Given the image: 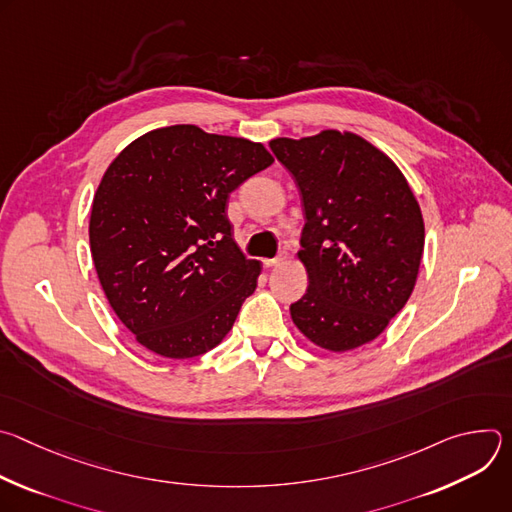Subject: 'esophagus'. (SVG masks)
Wrapping results in <instances>:
<instances>
[{
    "label": "esophagus",
    "instance_id": "esophagus-1",
    "mask_svg": "<svg viewBox=\"0 0 512 512\" xmlns=\"http://www.w3.org/2000/svg\"><path fill=\"white\" fill-rule=\"evenodd\" d=\"M283 259H285V255L281 253V255H277V257H271V259H263V265L269 269V267H277L279 263H283Z\"/></svg>",
    "mask_w": 512,
    "mask_h": 512
}]
</instances>
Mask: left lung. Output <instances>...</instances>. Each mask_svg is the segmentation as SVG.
<instances>
[{
	"label": "left lung",
	"mask_w": 512,
	"mask_h": 512,
	"mask_svg": "<svg viewBox=\"0 0 512 512\" xmlns=\"http://www.w3.org/2000/svg\"><path fill=\"white\" fill-rule=\"evenodd\" d=\"M296 178L310 285L289 306L316 346L344 352L375 340L407 304L425 243L421 208L395 162L350 131L269 141Z\"/></svg>",
	"instance_id": "left-lung-1"
}]
</instances>
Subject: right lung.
I'll return each mask as SVG.
<instances>
[{"label":"right lung","mask_w":512,"mask_h":512,"mask_svg":"<svg viewBox=\"0 0 512 512\" xmlns=\"http://www.w3.org/2000/svg\"><path fill=\"white\" fill-rule=\"evenodd\" d=\"M271 164L263 143L196 125L154 129L111 162L93 198L91 255L141 346L192 358L229 334L261 263L237 247L227 198Z\"/></svg>","instance_id":"1"}]
</instances>
